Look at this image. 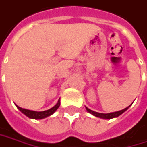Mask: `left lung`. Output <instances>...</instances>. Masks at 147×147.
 Here are the masks:
<instances>
[{
    "label": "left lung",
    "instance_id": "obj_1",
    "mask_svg": "<svg viewBox=\"0 0 147 147\" xmlns=\"http://www.w3.org/2000/svg\"><path fill=\"white\" fill-rule=\"evenodd\" d=\"M129 107H130V105L128 106V107H127V108H125V109H122V110H120V111L109 113H97V112L93 111L91 109H88L87 107H86V110L89 112L90 113H91V114H93V115L95 116V117H98V118H105V119H111V118H117L119 115H121V114H122L123 113H124Z\"/></svg>",
    "mask_w": 147,
    "mask_h": 147
}]
</instances>
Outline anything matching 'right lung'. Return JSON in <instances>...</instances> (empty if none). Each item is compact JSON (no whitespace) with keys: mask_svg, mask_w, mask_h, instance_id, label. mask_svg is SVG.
<instances>
[{"mask_svg":"<svg viewBox=\"0 0 147 147\" xmlns=\"http://www.w3.org/2000/svg\"><path fill=\"white\" fill-rule=\"evenodd\" d=\"M59 106H60V99H58V102L57 103L56 105L53 106V108H51L50 109L45 110V111L36 112L33 111V110L25 109H22V108L19 107L18 105H16V107L18 108V109H20L24 115H26V116L29 117V118H34V119H42V118H47L48 116L52 115L53 113H54L55 112H56V110L59 108Z\"/></svg>","mask_w":147,"mask_h":147,"instance_id":"obj_1","label":"right lung"}]
</instances>
